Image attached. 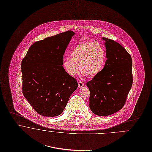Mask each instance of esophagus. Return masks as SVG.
I'll return each mask as SVG.
<instances>
[{"instance_id":"obj_1","label":"esophagus","mask_w":152,"mask_h":152,"mask_svg":"<svg viewBox=\"0 0 152 152\" xmlns=\"http://www.w3.org/2000/svg\"><path fill=\"white\" fill-rule=\"evenodd\" d=\"M84 86H85V84H84V83L82 82V81H79V82H78V86H79V88H82V87H83Z\"/></svg>"}]
</instances>
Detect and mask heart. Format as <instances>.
Here are the masks:
<instances>
[{"label":"heart","mask_w":152,"mask_h":152,"mask_svg":"<svg viewBox=\"0 0 152 152\" xmlns=\"http://www.w3.org/2000/svg\"><path fill=\"white\" fill-rule=\"evenodd\" d=\"M70 55L71 58L63 59V65L68 74L72 76L78 72L79 67L82 73L88 77L96 76L103 69L106 58L103 46L96 42L77 44Z\"/></svg>","instance_id":"heart-1"}]
</instances>
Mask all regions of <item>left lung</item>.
Masks as SVG:
<instances>
[{
	"label": "left lung",
	"instance_id": "left-lung-1",
	"mask_svg": "<svg viewBox=\"0 0 152 152\" xmlns=\"http://www.w3.org/2000/svg\"><path fill=\"white\" fill-rule=\"evenodd\" d=\"M107 60L103 69L89 81V107L96 115H112L123 107L132 86V60L116 42L102 37Z\"/></svg>",
	"mask_w": 152,
	"mask_h": 152
}]
</instances>
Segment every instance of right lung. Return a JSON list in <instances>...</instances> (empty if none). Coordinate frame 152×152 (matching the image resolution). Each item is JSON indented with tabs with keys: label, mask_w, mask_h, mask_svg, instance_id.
<instances>
[{
	"label": "right lung",
	"mask_w": 152,
	"mask_h": 152,
	"mask_svg": "<svg viewBox=\"0 0 152 152\" xmlns=\"http://www.w3.org/2000/svg\"><path fill=\"white\" fill-rule=\"evenodd\" d=\"M75 34L67 31L35 42L22 61L23 94L43 116L61 114L77 88V80L62 66L63 55Z\"/></svg>",
	"instance_id": "obj_1"
}]
</instances>
